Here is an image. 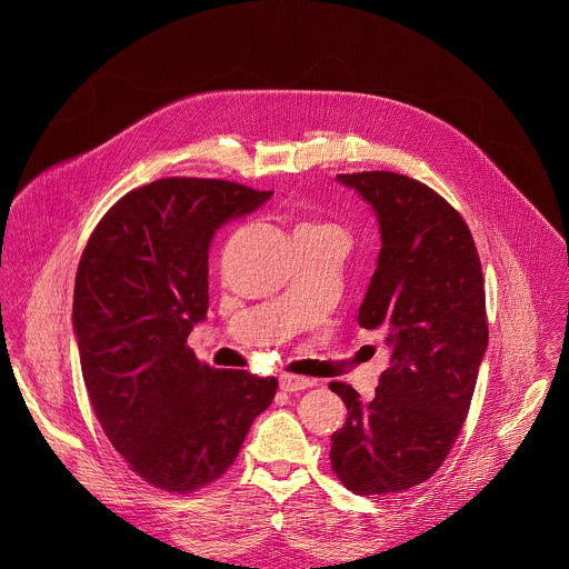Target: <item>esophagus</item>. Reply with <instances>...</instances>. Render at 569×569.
I'll use <instances>...</instances> for the list:
<instances>
[{"label": "esophagus", "mask_w": 569, "mask_h": 569, "mask_svg": "<svg viewBox=\"0 0 569 569\" xmlns=\"http://www.w3.org/2000/svg\"><path fill=\"white\" fill-rule=\"evenodd\" d=\"M280 390L282 392H302L307 388H313L316 381L307 377H296V375H280Z\"/></svg>", "instance_id": "obj_1"}]
</instances>
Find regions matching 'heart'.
<instances>
[{
	"label": "heart",
	"mask_w": 569,
	"mask_h": 569,
	"mask_svg": "<svg viewBox=\"0 0 569 569\" xmlns=\"http://www.w3.org/2000/svg\"><path fill=\"white\" fill-rule=\"evenodd\" d=\"M300 230H322V232H335V234H341V237H343V232H341L337 226H305V228H300Z\"/></svg>",
	"instance_id": "heart-1"
}]
</instances>
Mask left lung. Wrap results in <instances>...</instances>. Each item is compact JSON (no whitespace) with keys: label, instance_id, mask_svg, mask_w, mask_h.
I'll return each instance as SVG.
<instances>
[{"label":"left lung","instance_id":"obj_1","mask_svg":"<svg viewBox=\"0 0 569 569\" xmlns=\"http://www.w3.org/2000/svg\"><path fill=\"white\" fill-rule=\"evenodd\" d=\"M375 212L381 251L359 326L383 330L390 366L372 401L330 383L348 418L330 436V465L357 495L422 485L449 456L487 355L485 278L462 217L406 174H337Z\"/></svg>","mask_w":569,"mask_h":569}]
</instances>
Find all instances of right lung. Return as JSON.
Wrapping results in <instances>:
<instances>
[{"label":"right lung","instance_id":"add662e5","mask_svg":"<svg viewBox=\"0 0 569 569\" xmlns=\"http://www.w3.org/2000/svg\"><path fill=\"white\" fill-rule=\"evenodd\" d=\"M273 197L234 181L168 177L124 194L82 251L72 325L91 407L144 482L190 492L237 460L276 377L199 363L186 339L208 313L217 232Z\"/></svg>","mask_w":569,"mask_h":569}]
</instances>
